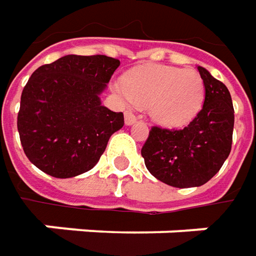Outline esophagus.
<instances>
[{"label": "esophagus", "instance_id": "esophagus-1", "mask_svg": "<svg viewBox=\"0 0 256 256\" xmlns=\"http://www.w3.org/2000/svg\"><path fill=\"white\" fill-rule=\"evenodd\" d=\"M135 121H136V116H135L131 111H126V112H125V124H126V125H132Z\"/></svg>", "mask_w": 256, "mask_h": 256}]
</instances>
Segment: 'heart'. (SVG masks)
Listing matches in <instances>:
<instances>
[{"instance_id":"heart-1","label":"heart","mask_w":256,"mask_h":256,"mask_svg":"<svg viewBox=\"0 0 256 256\" xmlns=\"http://www.w3.org/2000/svg\"><path fill=\"white\" fill-rule=\"evenodd\" d=\"M116 92L125 102L150 110L154 121L166 128L190 124L201 111L205 84L194 68L146 65L125 75Z\"/></svg>"}]
</instances>
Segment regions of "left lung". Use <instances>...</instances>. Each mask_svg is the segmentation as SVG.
<instances>
[{
  "instance_id": "1",
  "label": "left lung",
  "mask_w": 256,
  "mask_h": 256,
  "mask_svg": "<svg viewBox=\"0 0 256 256\" xmlns=\"http://www.w3.org/2000/svg\"><path fill=\"white\" fill-rule=\"evenodd\" d=\"M205 100L198 115L182 130L152 126L144 144L146 170L175 188L201 186L208 182L231 152L234 105L228 88L198 66Z\"/></svg>"
}]
</instances>
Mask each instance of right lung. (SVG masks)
<instances>
[{
    "label": "right lung",
    "mask_w": 256,
    "mask_h": 256,
    "mask_svg": "<svg viewBox=\"0 0 256 256\" xmlns=\"http://www.w3.org/2000/svg\"><path fill=\"white\" fill-rule=\"evenodd\" d=\"M120 60L65 55L35 70L21 94L16 118L26 158L55 178H72L100 161L124 114L101 105Z\"/></svg>",
    "instance_id": "obj_1"
}]
</instances>
